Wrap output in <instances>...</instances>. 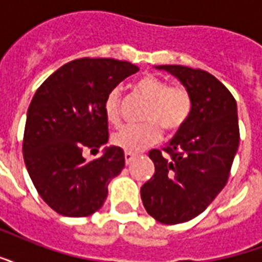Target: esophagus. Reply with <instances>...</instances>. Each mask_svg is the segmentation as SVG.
Returning a JSON list of instances; mask_svg holds the SVG:
<instances>
[{
	"label": "esophagus",
	"instance_id": "34e87169",
	"mask_svg": "<svg viewBox=\"0 0 262 262\" xmlns=\"http://www.w3.org/2000/svg\"><path fill=\"white\" fill-rule=\"evenodd\" d=\"M136 158V154H132V152H125V162H126V165H129V163L133 161Z\"/></svg>",
	"mask_w": 262,
	"mask_h": 262
}]
</instances>
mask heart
Here are the masks:
<instances>
[{"label": "heart", "mask_w": 262, "mask_h": 262, "mask_svg": "<svg viewBox=\"0 0 262 262\" xmlns=\"http://www.w3.org/2000/svg\"><path fill=\"white\" fill-rule=\"evenodd\" d=\"M133 91L147 101L143 113V125L123 127L113 136V143L126 152H136L157 143L166 133L179 132L188 122L192 114V96L187 88L169 85L155 75H143L133 83ZM107 122L113 127L121 126L122 115L119 107V93L111 91L104 103Z\"/></svg>", "instance_id": "obj_1"}]
</instances>
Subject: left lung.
<instances>
[{
	"label": "left lung",
	"instance_id": "obj_1",
	"mask_svg": "<svg viewBox=\"0 0 262 262\" xmlns=\"http://www.w3.org/2000/svg\"><path fill=\"white\" fill-rule=\"evenodd\" d=\"M157 69L179 78L193 108L166 147L148 152L155 173L141 187V201L159 223L181 224L206 210L228 181L239 147L236 100L207 71L176 64Z\"/></svg>",
	"mask_w": 262,
	"mask_h": 262
}]
</instances>
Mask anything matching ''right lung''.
Listing matches in <instances>:
<instances>
[{"label":"right lung","mask_w":262,"mask_h":262,"mask_svg":"<svg viewBox=\"0 0 262 262\" xmlns=\"http://www.w3.org/2000/svg\"><path fill=\"white\" fill-rule=\"evenodd\" d=\"M139 71L129 61L82 57L56 70L30 103L23 158L30 179L48 206L67 217H86L103 206L110 181L125 167L122 148L108 141L104 103L125 78Z\"/></svg>","instance_id":"1"}]
</instances>
